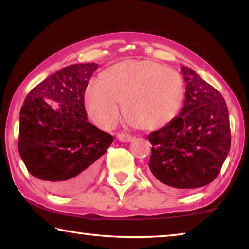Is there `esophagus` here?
Instances as JSON below:
<instances>
[{
    "label": "esophagus",
    "mask_w": 249,
    "mask_h": 249,
    "mask_svg": "<svg viewBox=\"0 0 249 249\" xmlns=\"http://www.w3.org/2000/svg\"><path fill=\"white\" fill-rule=\"evenodd\" d=\"M117 138H119V141H121V142H130L133 140V137L130 136V135H128V134H124V133H120V134H117Z\"/></svg>",
    "instance_id": "1"
}]
</instances>
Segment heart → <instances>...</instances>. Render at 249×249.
Listing matches in <instances>:
<instances>
[{
    "label": "heart",
    "mask_w": 249,
    "mask_h": 249,
    "mask_svg": "<svg viewBox=\"0 0 249 249\" xmlns=\"http://www.w3.org/2000/svg\"><path fill=\"white\" fill-rule=\"evenodd\" d=\"M184 86L176 70L153 60H125L91 80L84 92L88 115L108 129L120 119L123 102L125 119L138 128L165 127L179 115Z\"/></svg>",
    "instance_id": "b5f03b06"
}]
</instances>
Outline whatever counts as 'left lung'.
<instances>
[{
    "label": "left lung",
    "instance_id": "8db88e82",
    "mask_svg": "<svg viewBox=\"0 0 249 249\" xmlns=\"http://www.w3.org/2000/svg\"><path fill=\"white\" fill-rule=\"evenodd\" d=\"M185 100L179 116L150 133L149 169L171 188L190 190L216 178L231 148L229 111L222 94L182 66Z\"/></svg>",
    "mask_w": 249,
    "mask_h": 249
}]
</instances>
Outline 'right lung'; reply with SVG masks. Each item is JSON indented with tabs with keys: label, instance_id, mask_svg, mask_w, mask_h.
Listing matches in <instances>:
<instances>
[{
	"label": "right lung",
	"instance_id": "obj_1",
	"mask_svg": "<svg viewBox=\"0 0 249 249\" xmlns=\"http://www.w3.org/2000/svg\"><path fill=\"white\" fill-rule=\"evenodd\" d=\"M96 64L57 71L27 94L19 113L18 153L29 174L57 195H72L95 175L113 136L88 122L84 92Z\"/></svg>",
	"mask_w": 249,
	"mask_h": 249
}]
</instances>
